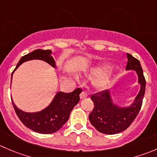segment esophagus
I'll use <instances>...</instances> for the list:
<instances>
[{
  "instance_id": "1",
  "label": "esophagus",
  "mask_w": 157,
  "mask_h": 157,
  "mask_svg": "<svg viewBox=\"0 0 157 157\" xmlns=\"http://www.w3.org/2000/svg\"><path fill=\"white\" fill-rule=\"evenodd\" d=\"M87 94H86L85 92H82L81 94H80V99H84V98H86L87 97Z\"/></svg>"
}]
</instances>
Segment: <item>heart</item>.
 I'll return each mask as SVG.
<instances>
[{
    "mask_svg": "<svg viewBox=\"0 0 157 157\" xmlns=\"http://www.w3.org/2000/svg\"><path fill=\"white\" fill-rule=\"evenodd\" d=\"M113 71L109 65L103 64L95 67L85 73V75L89 77H96L93 80V86L96 89L101 90L106 87L112 79Z\"/></svg>",
    "mask_w": 157,
    "mask_h": 157,
    "instance_id": "b5f03b06",
    "label": "heart"
}]
</instances>
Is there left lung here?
I'll return each instance as SVG.
<instances>
[{"label":"left lung","instance_id":"left-lung-1","mask_svg":"<svg viewBox=\"0 0 157 157\" xmlns=\"http://www.w3.org/2000/svg\"><path fill=\"white\" fill-rule=\"evenodd\" d=\"M126 71H134L140 86L139 93L129 106L116 104L110 90L101 91L91 96L94 107L89 115L90 122L97 130L104 134H116L128 128L140 110L145 94L146 80L140 63L137 59L127 54Z\"/></svg>","mask_w":157,"mask_h":157}]
</instances>
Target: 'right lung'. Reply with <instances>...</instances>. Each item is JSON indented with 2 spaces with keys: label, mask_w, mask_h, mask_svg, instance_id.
I'll return each instance as SVG.
<instances>
[{
  "label": "right lung",
  "mask_w": 157,
  "mask_h": 157,
  "mask_svg": "<svg viewBox=\"0 0 157 157\" xmlns=\"http://www.w3.org/2000/svg\"><path fill=\"white\" fill-rule=\"evenodd\" d=\"M51 54L52 51L51 50L44 51L38 49L33 51L21 57L14 71L23 63L32 60H43L56 69V62ZM13 72L12 73L11 79ZM81 92L80 88H77L71 93L57 92L51 103L38 112H25L19 109L13 103V100L12 103L17 117L27 128L36 133L51 134L57 132L66 124L69 119L71 112L80 100L79 95Z\"/></svg>",
  "instance_id": "right-lung-1"
}]
</instances>
